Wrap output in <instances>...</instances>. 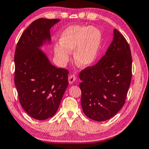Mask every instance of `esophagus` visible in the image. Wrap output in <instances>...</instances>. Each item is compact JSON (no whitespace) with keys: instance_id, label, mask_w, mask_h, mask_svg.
I'll return each instance as SVG.
<instances>
[{"instance_id":"obj_1","label":"esophagus","mask_w":149,"mask_h":149,"mask_svg":"<svg viewBox=\"0 0 149 149\" xmlns=\"http://www.w3.org/2000/svg\"><path fill=\"white\" fill-rule=\"evenodd\" d=\"M77 80V77L76 75L74 74H70L69 76V82L70 84H73L75 81H76Z\"/></svg>"}]
</instances>
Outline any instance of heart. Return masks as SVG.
<instances>
[{
    "instance_id": "obj_1",
    "label": "heart",
    "mask_w": 149,
    "mask_h": 149,
    "mask_svg": "<svg viewBox=\"0 0 149 149\" xmlns=\"http://www.w3.org/2000/svg\"><path fill=\"white\" fill-rule=\"evenodd\" d=\"M102 35L98 29L83 25H72L63 31L61 45L54 47V52L62 63L69 60V53L74 51L75 63L80 67L90 66L100 52Z\"/></svg>"
}]
</instances>
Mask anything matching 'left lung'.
I'll return each mask as SVG.
<instances>
[{
    "mask_svg": "<svg viewBox=\"0 0 149 149\" xmlns=\"http://www.w3.org/2000/svg\"><path fill=\"white\" fill-rule=\"evenodd\" d=\"M131 49L117 29L105 56L80 72L81 105L86 116L105 121L118 113L126 102L132 77Z\"/></svg>",
    "mask_w": 149,
    "mask_h": 149,
    "instance_id": "1",
    "label": "left lung"
}]
</instances>
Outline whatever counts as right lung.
I'll list each match as a JSON object with an SVG mask.
<instances>
[{
    "label": "right lung",
    "instance_id": "1",
    "mask_svg": "<svg viewBox=\"0 0 149 149\" xmlns=\"http://www.w3.org/2000/svg\"><path fill=\"white\" fill-rule=\"evenodd\" d=\"M58 19L39 18L24 31L14 55V82L19 101L32 118L43 120L53 116L69 84L68 70L57 68L39 49L50 40V29Z\"/></svg>",
    "mask_w": 149,
    "mask_h": 149
}]
</instances>
